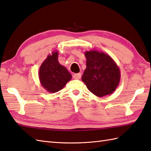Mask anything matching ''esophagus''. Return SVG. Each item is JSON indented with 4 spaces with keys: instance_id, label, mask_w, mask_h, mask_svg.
I'll use <instances>...</instances> for the list:
<instances>
[{
    "instance_id": "34e87169",
    "label": "esophagus",
    "mask_w": 151,
    "mask_h": 151,
    "mask_svg": "<svg viewBox=\"0 0 151 151\" xmlns=\"http://www.w3.org/2000/svg\"><path fill=\"white\" fill-rule=\"evenodd\" d=\"M81 74L80 73H75V74H73V78L75 79H79L80 78H81Z\"/></svg>"
}]
</instances>
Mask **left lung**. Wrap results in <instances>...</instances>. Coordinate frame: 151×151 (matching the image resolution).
<instances>
[{"label":"left lung","mask_w":151,"mask_h":151,"mask_svg":"<svg viewBox=\"0 0 151 151\" xmlns=\"http://www.w3.org/2000/svg\"><path fill=\"white\" fill-rule=\"evenodd\" d=\"M86 69L81 79L92 93L103 97L113 93L121 80L117 64L108 54L96 50L85 52Z\"/></svg>","instance_id":"1"}]
</instances>
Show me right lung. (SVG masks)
<instances>
[{
  "label": "right lung",
  "instance_id": "right-lung-1",
  "mask_svg": "<svg viewBox=\"0 0 151 151\" xmlns=\"http://www.w3.org/2000/svg\"><path fill=\"white\" fill-rule=\"evenodd\" d=\"M58 55L57 50L48 55L39 69L40 83L50 93H57L63 89L72 77L66 68L58 63Z\"/></svg>",
  "mask_w": 151,
  "mask_h": 151
}]
</instances>
